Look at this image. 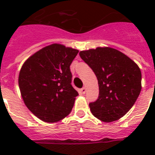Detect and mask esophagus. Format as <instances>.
Returning a JSON list of instances; mask_svg holds the SVG:
<instances>
[{"label": "esophagus", "mask_w": 155, "mask_h": 155, "mask_svg": "<svg viewBox=\"0 0 155 155\" xmlns=\"http://www.w3.org/2000/svg\"><path fill=\"white\" fill-rule=\"evenodd\" d=\"M80 92H81V93H82V94H85V92H86V87H82V88L80 89Z\"/></svg>", "instance_id": "1"}]
</instances>
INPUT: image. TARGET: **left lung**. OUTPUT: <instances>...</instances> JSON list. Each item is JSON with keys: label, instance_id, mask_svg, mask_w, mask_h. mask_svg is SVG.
<instances>
[{"label": "left lung", "instance_id": "1", "mask_svg": "<svg viewBox=\"0 0 155 155\" xmlns=\"http://www.w3.org/2000/svg\"><path fill=\"white\" fill-rule=\"evenodd\" d=\"M99 85V97L89 104L94 117L104 122L119 120L134 104L142 90L139 67L122 52L108 47L80 51Z\"/></svg>", "mask_w": 155, "mask_h": 155}]
</instances>
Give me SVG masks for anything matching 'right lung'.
I'll return each instance as SVG.
<instances>
[{"label": "right lung", "instance_id": "obj_1", "mask_svg": "<svg viewBox=\"0 0 155 155\" xmlns=\"http://www.w3.org/2000/svg\"><path fill=\"white\" fill-rule=\"evenodd\" d=\"M79 51L53 43L25 61L18 76L25 106L45 122H58L72 109L78 92L71 84L70 65Z\"/></svg>", "mask_w": 155, "mask_h": 155}]
</instances>
